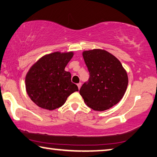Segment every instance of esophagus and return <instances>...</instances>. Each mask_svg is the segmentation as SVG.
Returning a JSON list of instances; mask_svg holds the SVG:
<instances>
[{
	"label": "esophagus",
	"instance_id": "esophagus-1",
	"mask_svg": "<svg viewBox=\"0 0 157 157\" xmlns=\"http://www.w3.org/2000/svg\"><path fill=\"white\" fill-rule=\"evenodd\" d=\"M77 85H78V89H80V87H81V86H82V83H81V82H79V83H78V84H77Z\"/></svg>",
	"mask_w": 157,
	"mask_h": 157
}]
</instances>
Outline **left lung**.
I'll return each instance as SVG.
<instances>
[{
    "mask_svg": "<svg viewBox=\"0 0 157 157\" xmlns=\"http://www.w3.org/2000/svg\"><path fill=\"white\" fill-rule=\"evenodd\" d=\"M89 72L88 82L79 89L84 103L94 110L104 111L118 103L128 86V75L121 62L103 49L84 51Z\"/></svg>",
    "mask_w": 157,
    "mask_h": 157,
    "instance_id": "1",
    "label": "left lung"
}]
</instances>
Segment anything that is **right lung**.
Instances as JSON below:
<instances>
[{
	"mask_svg": "<svg viewBox=\"0 0 157 157\" xmlns=\"http://www.w3.org/2000/svg\"><path fill=\"white\" fill-rule=\"evenodd\" d=\"M73 52H56L35 63L25 78L30 98L40 108L49 110L60 108L78 87L71 82V74L65 71Z\"/></svg>",
	"mask_w": 157,
	"mask_h": 157,
	"instance_id": "obj_1",
	"label": "right lung"
}]
</instances>
